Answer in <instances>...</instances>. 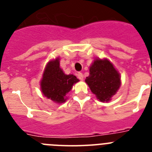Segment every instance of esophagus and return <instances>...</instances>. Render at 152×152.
<instances>
[{
    "mask_svg": "<svg viewBox=\"0 0 152 152\" xmlns=\"http://www.w3.org/2000/svg\"><path fill=\"white\" fill-rule=\"evenodd\" d=\"M77 75V77H78L80 80H83V79H84V75H83V74L81 73V72H78Z\"/></svg>",
    "mask_w": 152,
    "mask_h": 152,
    "instance_id": "1",
    "label": "esophagus"
}]
</instances>
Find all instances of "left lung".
<instances>
[{
	"label": "left lung",
	"mask_w": 152,
	"mask_h": 152,
	"mask_svg": "<svg viewBox=\"0 0 152 152\" xmlns=\"http://www.w3.org/2000/svg\"><path fill=\"white\" fill-rule=\"evenodd\" d=\"M85 82L91 92L101 102L110 101L121 85L120 75L107 58H96L94 61Z\"/></svg>",
	"instance_id": "obj_1"
}]
</instances>
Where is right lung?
I'll return each instance as SVG.
<instances>
[{
    "mask_svg": "<svg viewBox=\"0 0 152 152\" xmlns=\"http://www.w3.org/2000/svg\"><path fill=\"white\" fill-rule=\"evenodd\" d=\"M59 58L49 61L40 81L42 93L57 103L66 101V94L79 80L73 75H65L60 68Z\"/></svg>",
    "mask_w": 152,
    "mask_h": 152,
    "instance_id": "1",
    "label": "right lung"
}]
</instances>
